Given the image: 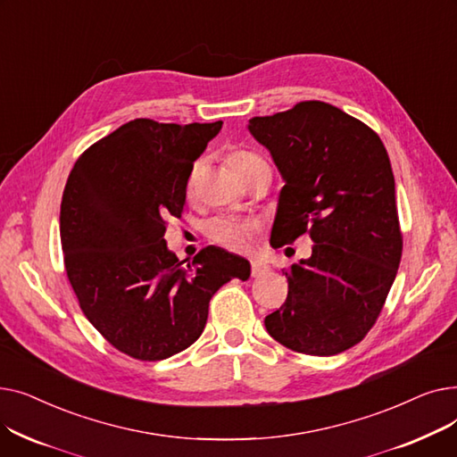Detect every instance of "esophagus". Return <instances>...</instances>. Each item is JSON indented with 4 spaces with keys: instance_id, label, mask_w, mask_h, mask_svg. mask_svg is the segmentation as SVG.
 I'll use <instances>...</instances> for the list:
<instances>
[{
    "instance_id": "obj_1",
    "label": "esophagus",
    "mask_w": 457,
    "mask_h": 457,
    "mask_svg": "<svg viewBox=\"0 0 457 457\" xmlns=\"http://www.w3.org/2000/svg\"><path fill=\"white\" fill-rule=\"evenodd\" d=\"M267 274V269L261 265V262H252V276L253 278H261V276H265Z\"/></svg>"
}]
</instances>
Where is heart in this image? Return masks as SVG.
<instances>
[{"instance_id":"obj_1","label":"heart","mask_w":457,"mask_h":457,"mask_svg":"<svg viewBox=\"0 0 457 457\" xmlns=\"http://www.w3.org/2000/svg\"><path fill=\"white\" fill-rule=\"evenodd\" d=\"M228 164L231 166V170L243 179L250 170H253L255 166L265 164V161L248 150H233L228 154ZM195 178H196V166L188 178V188H192V185H195ZM257 231H259V224L255 220L238 219V216H231V214L216 216V219H212L207 224V235L212 238V241L233 252L250 250Z\"/></svg>"}]
</instances>
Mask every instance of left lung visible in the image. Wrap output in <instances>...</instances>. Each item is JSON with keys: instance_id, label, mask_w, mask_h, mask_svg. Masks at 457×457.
Returning <instances> with one entry per match:
<instances>
[{"instance_id": "1", "label": "left lung", "mask_w": 457, "mask_h": 457, "mask_svg": "<svg viewBox=\"0 0 457 457\" xmlns=\"http://www.w3.org/2000/svg\"><path fill=\"white\" fill-rule=\"evenodd\" d=\"M285 185L270 245L303 233L311 255L285 270L289 295L265 319L278 343L335 355L374 326L396 278L402 235L386 146L363 122L324 102H302L248 122Z\"/></svg>"}]
</instances>
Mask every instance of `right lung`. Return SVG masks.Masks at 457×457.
<instances>
[{"mask_svg": "<svg viewBox=\"0 0 457 457\" xmlns=\"http://www.w3.org/2000/svg\"><path fill=\"white\" fill-rule=\"evenodd\" d=\"M222 129L137 118L76 161L61 204L64 267L88 322L120 352L161 361L195 343L209 300L248 259L219 246L192 262L164 241L166 219L181 216L192 164Z\"/></svg>", "mask_w": 457, "mask_h": 457, "instance_id": "right-lung-1", "label": "right lung"}]
</instances>
